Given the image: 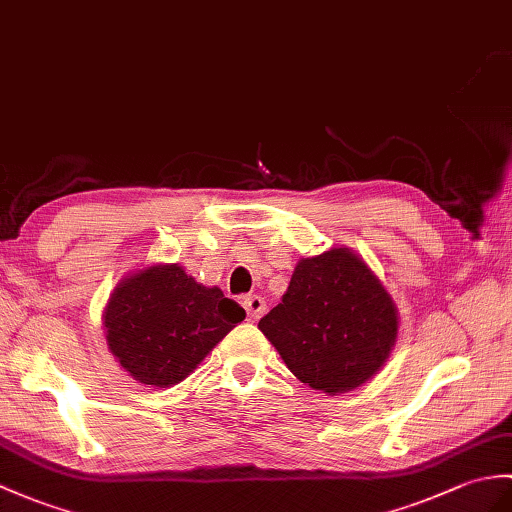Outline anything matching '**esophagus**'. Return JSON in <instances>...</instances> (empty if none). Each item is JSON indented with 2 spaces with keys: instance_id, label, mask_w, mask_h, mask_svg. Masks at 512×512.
<instances>
[{
  "instance_id": "esophagus-1",
  "label": "esophagus",
  "mask_w": 512,
  "mask_h": 512,
  "mask_svg": "<svg viewBox=\"0 0 512 512\" xmlns=\"http://www.w3.org/2000/svg\"><path fill=\"white\" fill-rule=\"evenodd\" d=\"M244 307H246V314L251 316L253 320H259L266 312V301L261 299L259 294H248L244 299Z\"/></svg>"
}]
</instances>
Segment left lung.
I'll list each match as a JSON object with an SVG mask.
<instances>
[{"instance_id": "obj_1", "label": "left lung", "mask_w": 512, "mask_h": 512, "mask_svg": "<svg viewBox=\"0 0 512 512\" xmlns=\"http://www.w3.org/2000/svg\"><path fill=\"white\" fill-rule=\"evenodd\" d=\"M259 329L303 384L336 395L384 366L397 310L358 255L331 248L296 264L288 292Z\"/></svg>"}]
</instances>
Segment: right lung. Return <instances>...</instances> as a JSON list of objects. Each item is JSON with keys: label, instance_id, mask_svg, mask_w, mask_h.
<instances>
[{"label": "right lung", "instance_id": "obj_1", "mask_svg": "<svg viewBox=\"0 0 512 512\" xmlns=\"http://www.w3.org/2000/svg\"><path fill=\"white\" fill-rule=\"evenodd\" d=\"M246 312L181 266H150L117 285L104 312L106 342L141 384L168 388L242 323Z\"/></svg>", "mask_w": 512, "mask_h": 512}]
</instances>
